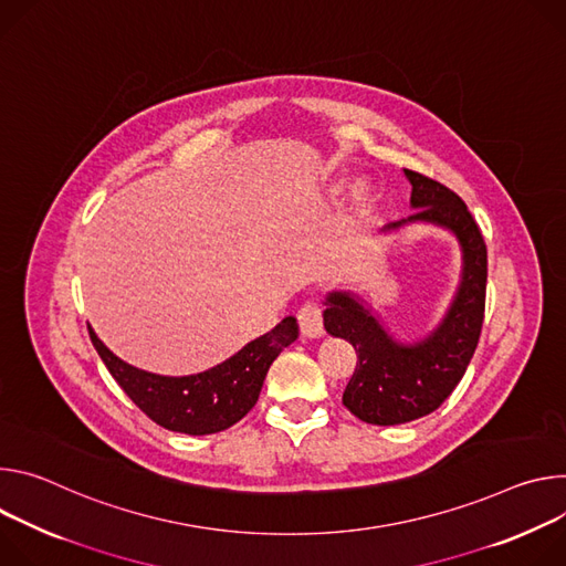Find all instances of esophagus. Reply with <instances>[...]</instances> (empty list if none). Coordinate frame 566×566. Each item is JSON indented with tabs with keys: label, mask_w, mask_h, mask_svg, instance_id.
I'll list each match as a JSON object with an SVG mask.
<instances>
[{
	"label": "esophagus",
	"mask_w": 566,
	"mask_h": 566,
	"mask_svg": "<svg viewBox=\"0 0 566 566\" xmlns=\"http://www.w3.org/2000/svg\"><path fill=\"white\" fill-rule=\"evenodd\" d=\"M298 326L301 335L307 339H319L324 337V319H322V307L312 301H305L298 307Z\"/></svg>",
	"instance_id": "1"
}]
</instances>
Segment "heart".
I'll return each mask as SVG.
<instances>
[{
  "label": "heart",
  "instance_id": "1",
  "mask_svg": "<svg viewBox=\"0 0 566 566\" xmlns=\"http://www.w3.org/2000/svg\"><path fill=\"white\" fill-rule=\"evenodd\" d=\"M337 191H342V186H337ZM368 198H370V186L366 181H357L353 188V200L357 205H364V202H368Z\"/></svg>",
  "mask_w": 566,
  "mask_h": 566
}]
</instances>
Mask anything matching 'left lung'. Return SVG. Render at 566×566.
<instances>
[{
    "label": "left lung",
    "instance_id": "left-lung-1",
    "mask_svg": "<svg viewBox=\"0 0 566 566\" xmlns=\"http://www.w3.org/2000/svg\"><path fill=\"white\" fill-rule=\"evenodd\" d=\"M411 184L409 218L387 224L380 233L407 224H433L450 231L461 247V279L438 326L418 342L396 339L375 310L353 292L333 290L324 303V328L353 344L357 366L344 391L346 409L368 424H402L441 407L461 382L479 344L488 251L465 202L441 181L407 170Z\"/></svg>",
    "mask_w": 566,
    "mask_h": 566
}]
</instances>
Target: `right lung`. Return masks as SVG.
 Returning <instances> with one entry per match:
<instances>
[{"instance_id":"add662e5","label":"right lung","mask_w":566,"mask_h":566,"mask_svg":"<svg viewBox=\"0 0 566 566\" xmlns=\"http://www.w3.org/2000/svg\"><path fill=\"white\" fill-rule=\"evenodd\" d=\"M90 337L112 378L150 420L170 431L207 436L229 429L256 405L272 361L298 337V324L294 317H285L222 364L179 378L123 361L96 337L92 326Z\"/></svg>"}]
</instances>
